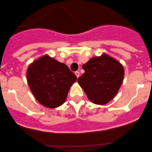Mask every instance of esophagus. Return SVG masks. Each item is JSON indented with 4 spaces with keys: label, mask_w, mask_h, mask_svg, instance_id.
Listing matches in <instances>:
<instances>
[{
    "label": "esophagus",
    "mask_w": 152,
    "mask_h": 152,
    "mask_svg": "<svg viewBox=\"0 0 152 152\" xmlns=\"http://www.w3.org/2000/svg\"><path fill=\"white\" fill-rule=\"evenodd\" d=\"M75 74H76V76L77 78H79V76H80V72H79L78 71H76V72H75Z\"/></svg>",
    "instance_id": "1"
}]
</instances>
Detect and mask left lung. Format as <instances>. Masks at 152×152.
Segmentation results:
<instances>
[{"instance_id":"1","label":"left lung","mask_w":152,"mask_h":152,"mask_svg":"<svg viewBox=\"0 0 152 152\" xmlns=\"http://www.w3.org/2000/svg\"><path fill=\"white\" fill-rule=\"evenodd\" d=\"M82 68L85 72L77 81L90 101L104 105L116 96L124 76L119 61L104 53L91 58Z\"/></svg>"}]
</instances>
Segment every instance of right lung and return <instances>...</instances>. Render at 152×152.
Returning a JSON list of instances; mask_svg holds the SVG:
<instances>
[{
  "mask_svg": "<svg viewBox=\"0 0 152 152\" xmlns=\"http://www.w3.org/2000/svg\"><path fill=\"white\" fill-rule=\"evenodd\" d=\"M26 75L35 98L49 108H56L64 103L69 89L77 79L66 64L48 55L33 61Z\"/></svg>",
  "mask_w": 152,
  "mask_h": 152,
  "instance_id": "add662e5",
  "label": "right lung"
}]
</instances>
